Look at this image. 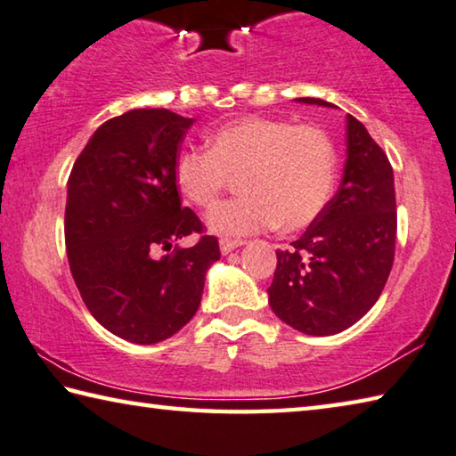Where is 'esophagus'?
<instances>
[{
	"label": "esophagus",
	"instance_id": "obj_1",
	"mask_svg": "<svg viewBox=\"0 0 456 456\" xmlns=\"http://www.w3.org/2000/svg\"><path fill=\"white\" fill-rule=\"evenodd\" d=\"M242 244H244L242 240H230V238H222V240H220V252L222 254H230L232 250L240 248Z\"/></svg>",
	"mask_w": 456,
	"mask_h": 456
}]
</instances>
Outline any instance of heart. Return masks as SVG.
Returning <instances> with one entry per match:
<instances>
[{"label":"heart","mask_w":456,"mask_h":456,"mask_svg":"<svg viewBox=\"0 0 456 456\" xmlns=\"http://www.w3.org/2000/svg\"><path fill=\"white\" fill-rule=\"evenodd\" d=\"M337 148L322 127L248 116L220 126L208 151L186 150L175 162L180 194L212 208L232 178L240 198L208 216L218 236H246L278 226L294 232L313 224L329 204L337 182Z\"/></svg>","instance_id":"1"}]
</instances>
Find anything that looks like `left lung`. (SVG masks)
<instances>
[{"instance_id": "obj_1", "label": "left lung", "mask_w": 456, "mask_h": 456, "mask_svg": "<svg viewBox=\"0 0 456 456\" xmlns=\"http://www.w3.org/2000/svg\"><path fill=\"white\" fill-rule=\"evenodd\" d=\"M310 106L337 108L318 98ZM393 166L366 127L346 116L340 188L290 250H278L268 305L292 329L330 337L361 321L379 300L395 262Z\"/></svg>"}]
</instances>
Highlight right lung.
I'll return each instance as SVG.
<instances>
[{"mask_svg":"<svg viewBox=\"0 0 456 456\" xmlns=\"http://www.w3.org/2000/svg\"><path fill=\"white\" fill-rule=\"evenodd\" d=\"M191 124L194 118L164 108L111 118L94 132L68 180L71 276L95 321L135 345H156L188 324L208 268L220 260L214 236L190 248L173 245L202 234L174 178ZM159 249L168 254L159 257Z\"/></svg>","mask_w":456,"mask_h":456,"instance_id":"1","label":"right lung"}]
</instances>
